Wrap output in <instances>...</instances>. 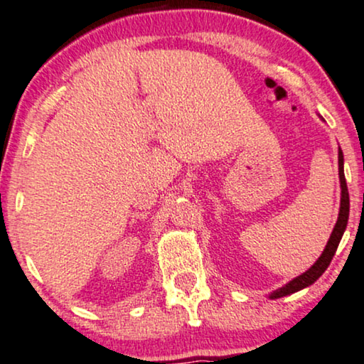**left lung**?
<instances>
[{"label":"left lung","instance_id":"obj_1","mask_svg":"<svg viewBox=\"0 0 364 364\" xmlns=\"http://www.w3.org/2000/svg\"><path fill=\"white\" fill-rule=\"evenodd\" d=\"M321 120H324L323 117H321ZM338 167H339L338 168V171H339V183H341V205H339V214H338L336 225H334L333 232H331V235H329L326 247H324L323 254H321V256L318 257V261H316L313 266L308 269V271L303 272L301 276L294 277V279L287 282L286 286H282V287H279V289L272 291L271 294H269L271 299H279V297L294 294V292L304 289V287H308L311 284H314V282L318 281L321 276H323V272L326 271L329 262H331L334 252H336V249L339 245V240H341L344 230H346L348 217H349V193H348L346 178H344V157H343V150L341 149H338Z\"/></svg>","mask_w":364,"mask_h":364}]
</instances>
